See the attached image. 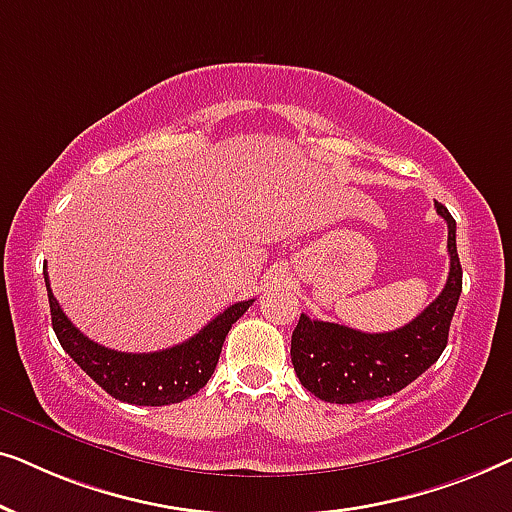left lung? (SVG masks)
I'll use <instances>...</instances> for the list:
<instances>
[{"mask_svg":"<svg viewBox=\"0 0 512 512\" xmlns=\"http://www.w3.org/2000/svg\"><path fill=\"white\" fill-rule=\"evenodd\" d=\"M447 221L450 275L440 296L410 324L389 333L310 319L300 314L291 335V361L300 384L326 403H366L396 394L440 359L461 296L457 223L436 202Z\"/></svg>","mask_w":512,"mask_h":512,"instance_id":"left-lung-1","label":"left lung"}]
</instances>
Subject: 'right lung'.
I'll use <instances>...</instances> for the list:
<instances>
[{
  "instance_id": "add662e5",
  "label": "right lung",
  "mask_w": 512,
  "mask_h": 512,
  "mask_svg": "<svg viewBox=\"0 0 512 512\" xmlns=\"http://www.w3.org/2000/svg\"><path fill=\"white\" fill-rule=\"evenodd\" d=\"M48 305H51L53 331L60 345L79 363L83 373L100 384L109 396L130 405H170L181 403L205 387L219 363L223 340L230 326L249 310L254 300L230 305L219 317L209 321L191 340L174 345L163 352L128 354L102 347L86 338L55 300L48 272L44 270Z\"/></svg>"
}]
</instances>
